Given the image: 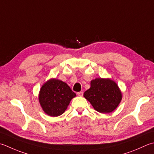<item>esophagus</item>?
<instances>
[{"mask_svg": "<svg viewBox=\"0 0 154 154\" xmlns=\"http://www.w3.org/2000/svg\"><path fill=\"white\" fill-rule=\"evenodd\" d=\"M77 94L78 96H79V97H82L83 95V93L82 91H79V92H77Z\"/></svg>", "mask_w": 154, "mask_h": 154, "instance_id": "esophagus-1", "label": "esophagus"}]
</instances>
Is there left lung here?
<instances>
[{
    "label": "left lung",
    "mask_w": 154,
    "mask_h": 154,
    "mask_svg": "<svg viewBox=\"0 0 154 154\" xmlns=\"http://www.w3.org/2000/svg\"><path fill=\"white\" fill-rule=\"evenodd\" d=\"M85 98L98 112L113 111L122 100V93L117 84L109 79H95L91 81L90 89L84 93Z\"/></svg>",
    "instance_id": "1"
}]
</instances>
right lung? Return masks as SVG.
I'll list each match as a JSON object with an SVG mask.
<instances>
[{
	"instance_id": "right-lung-1",
	"label": "right lung",
	"mask_w": 154,
	"mask_h": 154,
	"mask_svg": "<svg viewBox=\"0 0 154 154\" xmlns=\"http://www.w3.org/2000/svg\"><path fill=\"white\" fill-rule=\"evenodd\" d=\"M76 94L67 83L53 79L42 86L39 93V102L43 111L52 117L65 112L72 99Z\"/></svg>"
}]
</instances>
